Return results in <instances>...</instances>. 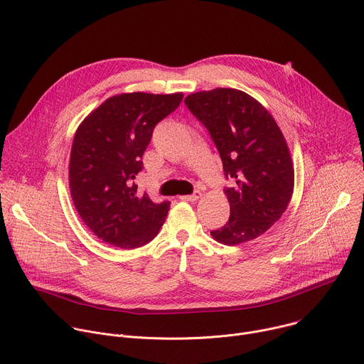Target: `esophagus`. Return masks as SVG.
<instances>
[{
	"instance_id": "esophagus-1",
	"label": "esophagus",
	"mask_w": 364,
	"mask_h": 364,
	"mask_svg": "<svg viewBox=\"0 0 364 364\" xmlns=\"http://www.w3.org/2000/svg\"><path fill=\"white\" fill-rule=\"evenodd\" d=\"M200 197H201V193H200L198 190H196L193 194H190V196H183L181 198L186 200V201H197Z\"/></svg>"
}]
</instances>
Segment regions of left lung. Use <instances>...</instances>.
<instances>
[{"mask_svg": "<svg viewBox=\"0 0 364 364\" xmlns=\"http://www.w3.org/2000/svg\"><path fill=\"white\" fill-rule=\"evenodd\" d=\"M184 103L209 131L225 177L235 181L225 188L230 218L210 235L229 246L264 235L287 210L294 191L291 154L275 119L237 89L196 92Z\"/></svg>", "mask_w": 364, "mask_h": 364, "instance_id": "left-lung-1", "label": "left lung"}]
</instances>
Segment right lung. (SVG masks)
<instances>
[{
	"label": "right lung",
	"mask_w": 364,
	"mask_h": 364,
	"mask_svg": "<svg viewBox=\"0 0 364 364\" xmlns=\"http://www.w3.org/2000/svg\"><path fill=\"white\" fill-rule=\"evenodd\" d=\"M183 93H122L79 125L70 152L69 186L85 225L103 242L134 249L161 229L170 201L154 203L134 183L152 131L174 112Z\"/></svg>",
	"instance_id": "1"
}]
</instances>
